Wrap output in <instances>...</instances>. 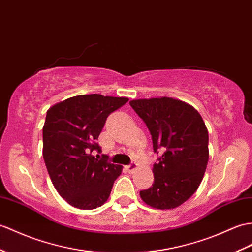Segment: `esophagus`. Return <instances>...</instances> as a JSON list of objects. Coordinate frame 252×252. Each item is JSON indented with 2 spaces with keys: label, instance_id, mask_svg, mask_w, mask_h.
<instances>
[{
  "label": "esophagus",
  "instance_id": "obj_1",
  "mask_svg": "<svg viewBox=\"0 0 252 252\" xmlns=\"http://www.w3.org/2000/svg\"><path fill=\"white\" fill-rule=\"evenodd\" d=\"M126 171L130 173V174H133L134 172L136 171V169L138 168V164L137 163H135V162H132L130 165H127V166H126Z\"/></svg>",
  "mask_w": 252,
  "mask_h": 252
}]
</instances>
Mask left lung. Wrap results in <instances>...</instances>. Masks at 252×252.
Wrapping results in <instances>:
<instances>
[{
    "instance_id": "8db88e82",
    "label": "left lung",
    "mask_w": 252,
    "mask_h": 252,
    "mask_svg": "<svg viewBox=\"0 0 252 252\" xmlns=\"http://www.w3.org/2000/svg\"><path fill=\"white\" fill-rule=\"evenodd\" d=\"M132 108L153 137L154 151L163 155L154 164V184L139 192L147 205L173 209L193 195L208 163V131L197 110L179 99H133Z\"/></svg>"
}]
</instances>
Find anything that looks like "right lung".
Instances as JSON below:
<instances>
[{
	"mask_svg": "<svg viewBox=\"0 0 252 252\" xmlns=\"http://www.w3.org/2000/svg\"><path fill=\"white\" fill-rule=\"evenodd\" d=\"M128 101L102 94L76 95L47 110L43 157L58 193L69 205L94 209L108 200L122 166L108 161L96 143L107 117Z\"/></svg>",
	"mask_w": 252,
	"mask_h": 252,
	"instance_id": "right-lung-1",
	"label": "right lung"
}]
</instances>
